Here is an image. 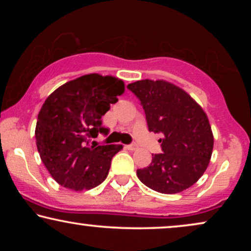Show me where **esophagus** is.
I'll list each match as a JSON object with an SVG mask.
<instances>
[{"mask_svg":"<svg viewBox=\"0 0 251 251\" xmlns=\"http://www.w3.org/2000/svg\"><path fill=\"white\" fill-rule=\"evenodd\" d=\"M126 149H128V150H130V151H135V150H137V145H136V144H129V145H126Z\"/></svg>","mask_w":251,"mask_h":251,"instance_id":"34e87169","label":"esophagus"}]
</instances>
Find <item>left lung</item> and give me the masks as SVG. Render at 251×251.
I'll use <instances>...</instances> for the list:
<instances>
[{
  "instance_id": "obj_1",
  "label": "left lung",
  "mask_w": 251,
  "mask_h": 251,
  "mask_svg": "<svg viewBox=\"0 0 251 251\" xmlns=\"http://www.w3.org/2000/svg\"><path fill=\"white\" fill-rule=\"evenodd\" d=\"M126 88L139 99L149 131L162 136V153L152 154L150 166L137 170L139 180L164 194L186 190L203 175L214 147L203 109L190 95L166 81H137Z\"/></svg>"
}]
</instances>
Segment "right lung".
<instances>
[{
	"label": "right lung",
	"mask_w": 251,
	"mask_h": 251,
	"mask_svg": "<svg viewBox=\"0 0 251 251\" xmlns=\"http://www.w3.org/2000/svg\"><path fill=\"white\" fill-rule=\"evenodd\" d=\"M125 91L119 78L88 74L54 90L37 116L35 138L41 160L61 186L91 190L107 177L121 145H97L90 139L107 136L101 116Z\"/></svg>",
	"instance_id": "1"
}]
</instances>
